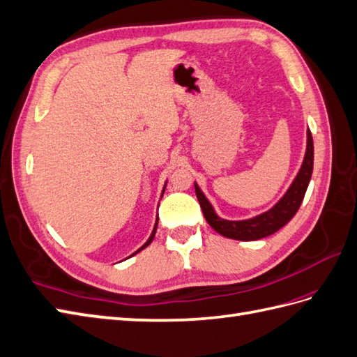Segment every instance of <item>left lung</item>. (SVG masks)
<instances>
[{"label":"left lung","instance_id":"obj_1","mask_svg":"<svg viewBox=\"0 0 357 357\" xmlns=\"http://www.w3.org/2000/svg\"><path fill=\"white\" fill-rule=\"evenodd\" d=\"M312 171H314V139H312L310 130H307V149L300 172L297 174V177H295L291 188L288 189V192L283 195V198L273 208H269L268 212L244 221L222 220L215 213L212 204L207 202V198L204 197L202 190H199L197 183L195 194L199 206H202L206 221L215 231H218L222 236L230 239L256 241L266 238L269 234L280 230L283 225H286L294 218V215L297 213L304 198V194H306L307 190Z\"/></svg>","mask_w":357,"mask_h":357}]
</instances>
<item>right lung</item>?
Returning a JSON list of instances; mask_svg holds the SVG:
<instances>
[{
  "label": "right lung",
  "instance_id": "obj_1",
  "mask_svg": "<svg viewBox=\"0 0 357 357\" xmlns=\"http://www.w3.org/2000/svg\"><path fill=\"white\" fill-rule=\"evenodd\" d=\"M155 230H158V221H155V224H154V229H153V233H151V236H150V239H149V241H146V242H145V244H144V245H142L141 248H139V250L136 251V253H139V251H141V250H144L145 247H149V245L151 244V241L154 239V234H155ZM136 253H135V255H136ZM132 256H133V255H132Z\"/></svg>",
  "mask_w": 357,
  "mask_h": 357
}]
</instances>
